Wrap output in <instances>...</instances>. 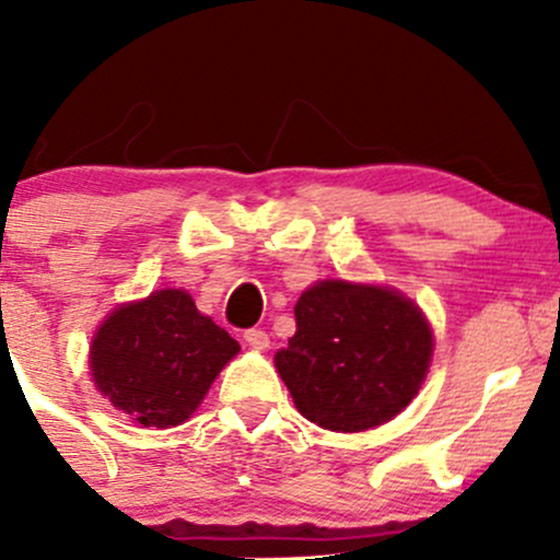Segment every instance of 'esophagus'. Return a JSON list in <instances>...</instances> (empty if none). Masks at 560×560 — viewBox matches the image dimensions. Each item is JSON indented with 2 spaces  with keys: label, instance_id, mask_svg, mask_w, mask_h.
I'll return each mask as SVG.
<instances>
[{
  "label": "esophagus",
  "instance_id": "1",
  "mask_svg": "<svg viewBox=\"0 0 560 560\" xmlns=\"http://www.w3.org/2000/svg\"><path fill=\"white\" fill-rule=\"evenodd\" d=\"M244 342L253 347V350H268L271 339H268V334L262 329H247L244 331Z\"/></svg>",
  "mask_w": 560,
  "mask_h": 560
}]
</instances>
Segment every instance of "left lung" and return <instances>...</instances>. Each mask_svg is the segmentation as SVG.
<instances>
[{"label":"left lung","mask_w":560,"mask_h":560,"mask_svg":"<svg viewBox=\"0 0 560 560\" xmlns=\"http://www.w3.org/2000/svg\"><path fill=\"white\" fill-rule=\"evenodd\" d=\"M298 331L276 369L307 421L365 432L419 395L434 337L413 300L374 284L326 279L300 294Z\"/></svg>","instance_id":"1"}]
</instances>
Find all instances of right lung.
Returning a JSON list of instances; mask_svg holds the SVG:
<instances>
[{"label": "right lung", "mask_w": 560, "mask_h": 560, "mask_svg": "<svg viewBox=\"0 0 560 560\" xmlns=\"http://www.w3.org/2000/svg\"><path fill=\"white\" fill-rule=\"evenodd\" d=\"M240 342L197 311L184 289L115 307L92 339L96 389L141 427H178L199 408Z\"/></svg>", "instance_id": "add662e5"}]
</instances>
